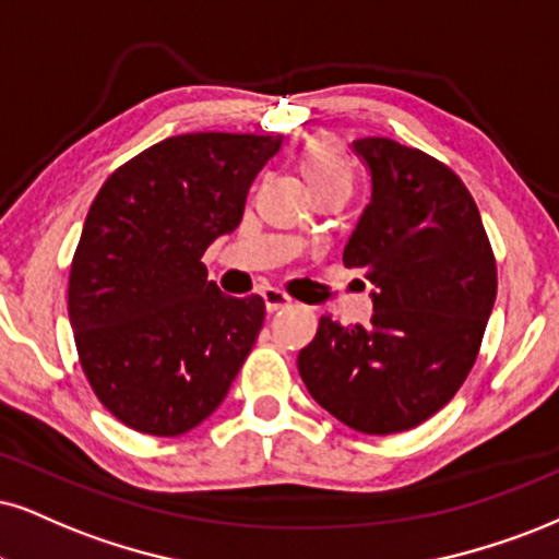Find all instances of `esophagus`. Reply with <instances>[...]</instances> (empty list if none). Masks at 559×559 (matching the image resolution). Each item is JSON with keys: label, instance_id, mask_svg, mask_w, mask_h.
Segmentation results:
<instances>
[{"label": "esophagus", "instance_id": "obj_1", "mask_svg": "<svg viewBox=\"0 0 559 559\" xmlns=\"http://www.w3.org/2000/svg\"><path fill=\"white\" fill-rule=\"evenodd\" d=\"M261 298H264V302H266V311H280V308L293 306L290 295H287L285 290H280V287H264V290H261Z\"/></svg>", "mask_w": 559, "mask_h": 559}]
</instances>
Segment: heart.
<instances>
[{
  "label": "heart",
  "mask_w": 559,
  "mask_h": 559,
  "mask_svg": "<svg viewBox=\"0 0 559 559\" xmlns=\"http://www.w3.org/2000/svg\"><path fill=\"white\" fill-rule=\"evenodd\" d=\"M300 170L311 189L319 194L323 189H347L353 186V170H349L347 157L332 136H316L300 150Z\"/></svg>",
  "instance_id": "obj_1"
}]
</instances>
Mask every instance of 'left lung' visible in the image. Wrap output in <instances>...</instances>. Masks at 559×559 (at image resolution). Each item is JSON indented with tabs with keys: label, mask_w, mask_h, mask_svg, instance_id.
<instances>
[{
	"label": "left lung",
	"mask_w": 559,
	"mask_h": 559,
	"mask_svg": "<svg viewBox=\"0 0 559 559\" xmlns=\"http://www.w3.org/2000/svg\"><path fill=\"white\" fill-rule=\"evenodd\" d=\"M373 176L344 266L376 285L370 326L321 316L298 370L329 415L365 436L423 425L477 360L498 264L464 181L438 157L389 136L353 142Z\"/></svg>",
	"instance_id": "8db88e82"
}]
</instances>
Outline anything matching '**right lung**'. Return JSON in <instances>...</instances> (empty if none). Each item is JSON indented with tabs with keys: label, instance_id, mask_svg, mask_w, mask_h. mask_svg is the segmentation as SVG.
Masks as SVG:
<instances>
[{
	"label": "right lung",
	"instance_id": "obj_1",
	"mask_svg": "<svg viewBox=\"0 0 559 559\" xmlns=\"http://www.w3.org/2000/svg\"><path fill=\"white\" fill-rule=\"evenodd\" d=\"M280 134L197 132L153 144L106 178L69 266L67 311L90 389L144 436L176 438L223 402L264 323L202 257L233 233Z\"/></svg>",
	"mask_w": 559,
	"mask_h": 559
}]
</instances>
